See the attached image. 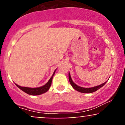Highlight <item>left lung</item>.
<instances>
[{
  "label": "left lung",
  "instance_id": "left-lung-1",
  "mask_svg": "<svg viewBox=\"0 0 125 125\" xmlns=\"http://www.w3.org/2000/svg\"><path fill=\"white\" fill-rule=\"evenodd\" d=\"M69 80L70 83H71L72 86L73 87V88L74 89L77 90V91L79 92L84 93V94H90V93L94 92L96 91V90H98L99 89H100V87L104 86V84H105L107 82V81H106L104 83L100 84V85H99V86H94L92 87H81V86H79L77 85L76 84H75L73 82L72 79V78H71V74H70L69 72Z\"/></svg>",
  "mask_w": 125,
  "mask_h": 125
}]
</instances>
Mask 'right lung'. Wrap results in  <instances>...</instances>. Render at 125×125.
I'll use <instances>...</instances> for the list:
<instances>
[{
    "label": "right lung",
    "mask_w": 125,
    "mask_h": 125,
    "mask_svg": "<svg viewBox=\"0 0 125 125\" xmlns=\"http://www.w3.org/2000/svg\"><path fill=\"white\" fill-rule=\"evenodd\" d=\"M56 71V69L54 71V72L53 73L52 77L50 78V79L49 80V81L46 83L44 85L42 86L38 87H34V88H32V87H23L21 86L18 85V84H16V85L18 86L20 89H21L22 91H23L24 92L30 95H40V94H44V93L46 92L49 89L50 87H51V84H52V81L54 73H55V72Z\"/></svg>",
    "instance_id": "obj_1"
}]
</instances>
